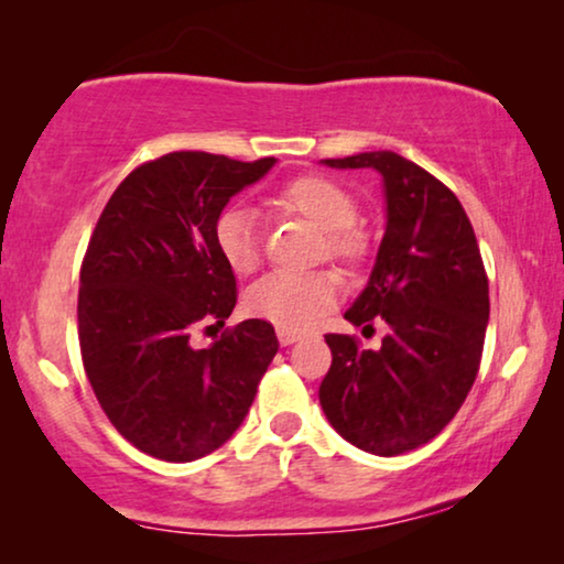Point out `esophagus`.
I'll return each mask as SVG.
<instances>
[{
	"instance_id": "obj_1",
	"label": "esophagus",
	"mask_w": 564,
	"mask_h": 564,
	"mask_svg": "<svg viewBox=\"0 0 564 564\" xmlns=\"http://www.w3.org/2000/svg\"><path fill=\"white\" fill-rule=\"evenodd\" d=\"M300 336H303V334H300V330H295V328H276V338H280L282 346L295 344Z\"/></svg>"
}]
</instances>
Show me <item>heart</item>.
<instances>
[{
    "label": "heart",
    "instance_id": "1",
    "mask_svg": "<svg viewBox=\"0 0 564 564\" xmlns=\"http://www.w3.org/2000/svg\"><path fill=\"white\" fill-rule=\"evenodd\" d=\"M269 205L282 213L300 215L323 230V243L330 259L346 267H359L367 259L369 241L354 226L359 215L357 197L341 184L318 174H303L280 184ZM215 246L223 261L236 274H251L261 261L257 218L249 207L230 205L215 220ZM341 282L328 269L307 274L274 272L251 284L246 292V311L274 323L276 328H307L336 303Z\"/></svg>",
    "mask_w": 564,
    "mask_h": 564
}]
</instances>
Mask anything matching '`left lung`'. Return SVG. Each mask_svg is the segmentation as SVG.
<instances>
[{
	"mask_svg": "<svg viewBox=\"0 0 564 564\" xmlns=\"http://www.w3.org/2000/svg\"><path fill=\"white\" fill-rule=\"evenodd\" d=\"M330 169H375L384 189V236L344 318L388 326L380 349L328 334L334 361L318 398L330 426L377 457L419 449L465 403L480 369L490 318L488 274L473 223L436 176L392 151L323 159Z\"/></svg>",
	"mask_w": 564,
	"mask_h": 564,
	"instance_id": "left-lung-1",
	"label": "left lung"
}]
</instances>
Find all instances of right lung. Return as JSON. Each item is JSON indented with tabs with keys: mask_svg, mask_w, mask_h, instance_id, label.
Instances as JSON below:
<instances>
[{
	"mask_svg": "<svg viewBox=\"0 0 564 564\" xmlns=\"http://www.w3.org/2000/svg\"><path fill=\"white\" fill-rule=\"evenodd\" d=\"M276 159L174 151L133 169L99 215L79 276V346L107 419L135 449L192 462L228 442L280 341L249 318L207 349L199 323H226L236 276L215 246L230 197Z\"/></svg>",
	"mask_w": 564,
	"mask_h": 564,
	"instance_id": "add662e5",
	"label": "right lung"
}]
</instances>
